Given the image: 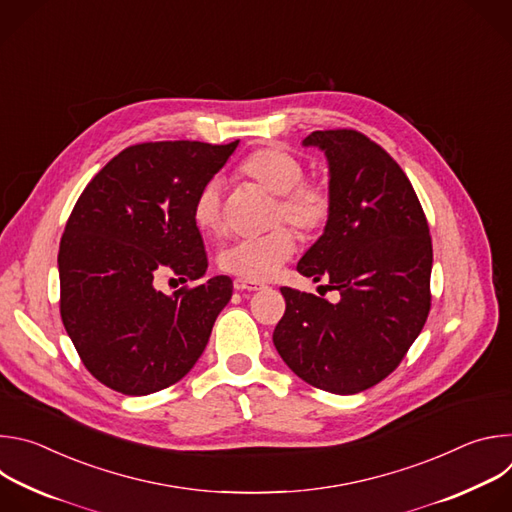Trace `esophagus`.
<instances>
[{
    "instance_id": "34e87169",
    "label": "esophagus",
    "mask_w": 512,
    "mask_h": 512,
    "mask_svg": "<svg viewBox=\"0 0 512 512\" xmlns=\"http://www.w3.org/2000/svg\"><path fill=\"white\" fill-rule=\"evenodd\" d=\"M233 285H235V289H237V291H259V289H263V287H265V283L249 281V279H241V277H237V279L233 281Z\"/></svg>"
}]
</instances>
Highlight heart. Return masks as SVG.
I'll use <instances>...</instances> for the list:
<instances>
[{"mask_svg":"<svg viewBox=\"0 0 512 512\" xmlns=\"http://www.w3.org/2000/svg\"><path fill=\"white\" fill-rule=\"evenodd\" d=\"M237 176L275 196L271 225L287 223L304 239L316 237L326 229L334 210L332 192L324 182L304 178L306 168L291 152L275 145L257 148L237 166ZM190 214L202 235L212 237L221 231V184L216 180L206 182L194 196ZM294 251V233L287 227H275L261 237L243 239L223 249L218 255V267L241 279L265 281Z\"/></svg>","mask_w":512,"mask_h":512,"instance_id":"obj_1","label":"heart"}]
</instances>
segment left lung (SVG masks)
<instances>
[{
    "label": "left lung",
    "mask_w": 512,
    "mask_h": 512,
    "mask_svg": "<svg viewBox=\"0 0 512 512\" xmlns=\"http://www.w3.org/2000/svg\"><path fill=\"white\" fill-rule=\"evenodd\" d=\"M330 166L334 210L298 271L326 281L338 304L281 287L285 314L273 344L300 379L354 395L387 379L419 336L431 308V237L401 166L356 129L312 131Z\"/></svg>",
    "instance_id": "8db88e82"
}]
</instances>
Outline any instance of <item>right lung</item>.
I'll return each mask as SVG.
<instances>
[{
  "label": "right lung",
  "mask_w": 512,
  "mask_h": 512,
  "mask_svg": "<svg viewBox=\"0 0 512 512\" xmlns=\"http://www.w3.org/2000/svg\"><path fill=\"white\" fill-rule=\"evenodd\" d=\"M237 145L239 139L129 145L72 208L58 249L60 316L87 371L109 389L150 395L178 383L229 304L227 275L172 296L154 283L162 275L186 283L206 273L192 202Z\"/></svg>",
  "instance_id": "right-lung-1"
}]
</instances>
